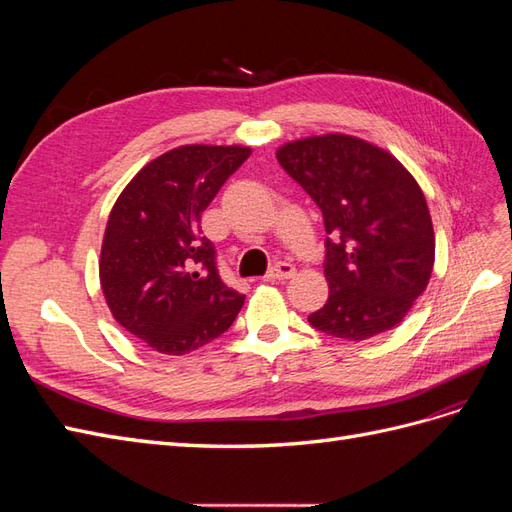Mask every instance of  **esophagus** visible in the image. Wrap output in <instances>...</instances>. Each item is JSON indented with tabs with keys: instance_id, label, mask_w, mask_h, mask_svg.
I'll return each mask as SVG.
<instances>
[{
	"instance_id": "34e87169",
	"label": "esophagus",
	"mask_w": 512,
	"mask_h": 512,
	"mask_svg": "<svg viewBox=\"0 0 512 512\" xmlns=\"http://www.w3.org/2000/svg\"><path fill=\"white\" fill-rule=\"evenodd\" d=\"M294 275V267L290 265V262H275V265L269 269V273L265 275L267 282H284V280H290V277Z\"/></svg>"
}]
</instances>
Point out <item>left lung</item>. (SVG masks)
<instances>
[{
    "instance_id": "left-lung-1",
    "label": "left lung",
    "mask_w": 512,
    "mask_h": 512,
    "mask_svg": "<svg viewBox=\"0 0 512 512\" xmlns=\"http://www.w3.org/2000/svg\"><path fill=\"white\" fill-rule=\"evenodd\" d=\"M277 162L322 211L329 299L307 316L350 342L389 331L425 292L436 235L423 190L389 151L348 134L277 149Z\"/></svg>"
}]
</instances>
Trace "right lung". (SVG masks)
I'll list each match as a JSON object with an SVG mask.
<instances>
[{
    "label": "right lung",
    "instance_id": "1",
    "mask_svg": "<svg viewBox=\"0 0 512 512\" xmlns=\"http://www.w3.org/2000/svg\"><path fill=\"white\" fill-rule=\"evenodd\" d=\"M241 145H183L143 166L108 215L100 284L123 329L160 354H188L235 322L245 297L228 288L200 215L250 158Z\"/></svg>",
    "mask_w": 512,
    "mask_h": 512
}]
</instances>
